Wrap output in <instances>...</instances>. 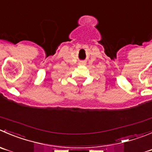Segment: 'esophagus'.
<instances>
[{
    "mask_svg": "<svg viewBox=\"0 0 152 152\" xmlns=\"http://www.w3.org/2000/svg\"><path fill=\"white\" fill-rule=\"evenodd\" d=\"M80 65H85V63H80Z\"/></svg>",
    "mask_w": 152,
    "mask_h": 152,
    "instance_id": "34e87169",
    "label": "esophagus"
}]
</instances>
